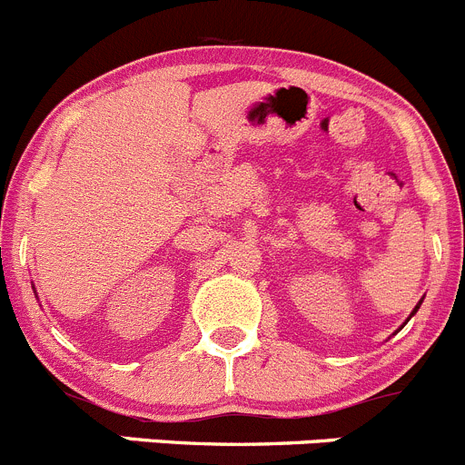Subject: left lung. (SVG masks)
<instances>
[{
    "label": "left lung",
    "mask_w": 465,
    "mask_h": 465,
    "mask_svg": "<svg viewBox=\"0 0 465 465\" xmlns=\"http://www.w3.org/2000/svg\"><path fill=\"white\" fill-rule=\"evenodd\" d=\"M418 308H420V303H418V306H415V311H413V312H418ZM413 312H411V315H413Z\"/></svg>",
    "instance_id": "left-lung-1"
}]
</instances>
